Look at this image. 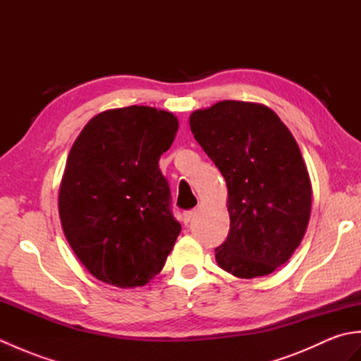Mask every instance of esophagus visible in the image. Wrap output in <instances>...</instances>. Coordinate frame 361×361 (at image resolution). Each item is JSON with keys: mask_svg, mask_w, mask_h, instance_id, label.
<instances>
[{"mask_svg": "<svg viewBox=\"0 0 361 361\" xmlns=\"http://www.w3.org/2000/svg\"><path fill=\"white\" fill-rule=\"evenodd\" d=\"M194 214H195V211H194V209H190V211H185V212H183V224H185V225L188 226V225L190 224V220H192Z\"/></svg>", "mask_w": 361, "mask_h": 361, "instance_id": "esophagus-1", "label": "esophagus"}]
</instances>
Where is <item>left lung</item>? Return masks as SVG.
Here are the masks:
<instances>
[{
  "instance_id": "obj_1",
  "label": "left lung",
  "mask_w": 361,
  "mask_h": 361,
  "mask_svg": "<svg viewBox=\"0 0 361 361\" xmlns=\"http://www.w3.org/2000/svg\"><path fill=\"white\" fill-rule=\"evenodd\" d=\"M189 124L228 186L231 225L217 264L243 279L273 273L310 219V178L293 135L268 106L240 101L197 110Z\"/></svg>"
}]
</instances>
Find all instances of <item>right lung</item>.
Listing matches in <instances>:
<instances>
[{
    "mask_svg": "<svg viewBox=\"0 0 361 361\" xmlns=\"http://www.w3.org/2000/svg\"><path fill=\"white\" fill-rule=\"evenodd\" d=\"M178 121L152 106L97 114L68 155L59 212L75 256L96 279L141 287L163 270L181 231L159 157Z\"/></svg>",
    "mask_w": 361,
    "mask_h": 361,
    "instance_id": "obj_1",
    "label": "right lung"
}]
</instances>
